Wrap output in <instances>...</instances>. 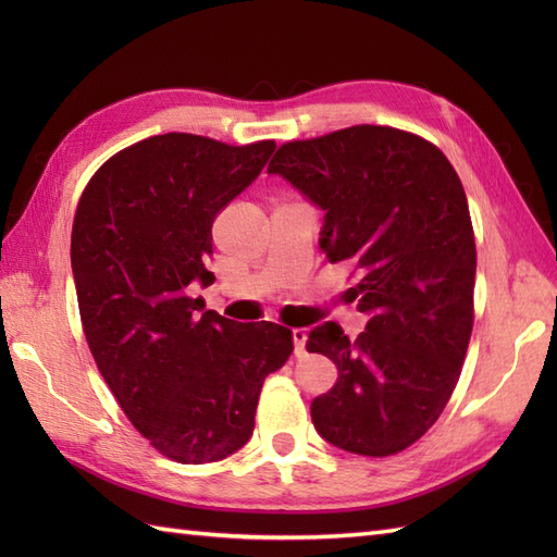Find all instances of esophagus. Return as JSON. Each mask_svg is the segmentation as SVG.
I'll use <instances>...</instances> for the list:
<instances>
[{
    "label": "esophagus",
    "instance_id": "1",
    "mask_svg": "<svg viewBox=\"0 0 557 557\" xmlns=\"http://www.w3.org/2000/svg\"><path fill=\"white\" fill-rule=\"evenodd\" d=\"M292 337H294V349H297V354L301 357L304 347H306V337H309V333H306V327H294Z\"/></svg>",
    "mask_w": 557,
    "mask_h": 557
}]
</instances>
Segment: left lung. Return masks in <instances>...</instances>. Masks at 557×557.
Segmentation results:
<instances>
[{"mask_svg": "<svg viewBox=\"0 0 557 557\" xmlns=\"http://www.w3.org/2000/svg\"><path fill=\"white\" fill-rule=\"evenodd\" d=\"M268 172L325 210L321 248L359 277L351 301L369 313L354 342L333 321L306 339L337 366V383L311 401L313 425L347 453L397 455L443 413L474 327L465 186L431 140L373 124L287 140Z\"/></svg>", "mask_w": 557, "mask_h": 557, "instance_id": "obj_1", "label": "left lung"}]
</instances>
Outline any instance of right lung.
I'll return each instance as SVG.
<instances>
[{
  "label": "right lung",
  "instance_id": "1",
  "mask_svg": "<svg viewBox=\"0 0 557 557\" xmlns=\"http://www.w3.org/2000/svg\"><path fill=\"white\" fill-rule=\"evenodd\" d=\"M275 140L162 134L116 152L83 188L74 230L81 325L126 419L168 459L206 465L248 443L265 377L294 351L285 325L203 311L212 222Z\"/></svg>",
  "mask_w": 557,
  "mask_h": 557
}]
</instances>
